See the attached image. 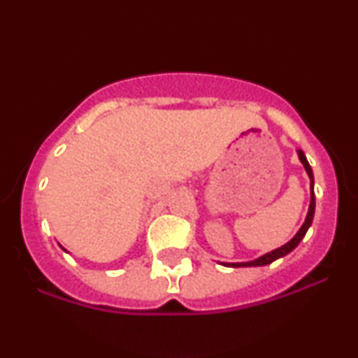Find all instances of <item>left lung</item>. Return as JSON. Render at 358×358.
Wrapping results in <instances>:
<instances>
[{
  "instance_id": "obj_1",
  "label": "left lung",
  "mask_w": 358,
  "mask_h": 358,
  "mask_svg": "<svg viewBox=\"0 0 358 358\" xmlns=\"http://www.w3.org/2000/svg\"><path fill=\"white\" fill-rule=\"evenodd\" d=\"M298 158L299 162L303 163V166H305L308 176H310V187H311V200H310V208H308V213H306V219L303 222L301 229L296 232V236L293 237L289 242H286L285 245H281V248L271 250V252L264 254V256L254 259V261H249V262H222V266H227V268H256V266H266V264H271V262H274L276 259L279 257H285L286 254H289L291 250L296 249L299 242L303 241V237L306 236L308 229H310L311 222H313V215H315V192H313V185H315V180H313V171H311V166L310 163H308L305 153H303L301 150H298Z\"/></svg>"
}]
</instances>
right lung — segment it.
Listing matches in <instances>:
<instances>
[{
    "label": "right lung",
    "mask_w": 358,
    "mask_h": 358,
    "mask_svg": "<svg viewBox=\"0 0 358 358\" xmlns=\"http://www.w3.org/2000/svg\"><path fill=\"white\" fill-rule=\"evenodd\" d=\"M64 250H65V249H64Z\"/></svg>",
    "instance_id": "1"
}]
</instances>
